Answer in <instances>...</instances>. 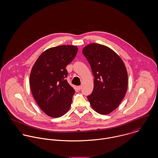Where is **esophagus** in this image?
<instances>
[{
	"mask_svg": "<svg viewBox=\"0 0 158 158\" xmlns=\"http://www.w3.org/2000/svg\"><path fill=\"white\" fill-rule=\"evenodd\" d=\"M77 89H78V90H81V86H77Z\"/></svg>",
	"mask_w": 158,
	"mask_h": 158,
	"instance_id": "obj_1",
	"label": "esophagus"
}]
</instances>
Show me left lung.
<instances>
[{"instance_id": "1", "label": "left lung", "mask_w": 158, "mask_h": 158, "mask_svg": "<svg viewBox=\"0 0 158 158\" xmlns=\"http://www.w3.org/2000/svg\"><path fill=\"white\" fill-rule=\"evenodd\" d=\"M94 77V89L88 96L92 108L102 115L115 110L128 87V73L120 56L110 48L93 43L83 49Z\"/></svg>"}]
</instances>
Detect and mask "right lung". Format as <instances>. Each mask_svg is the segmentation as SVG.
<instances>
[{"mask_svg":"<svg viewBox=\"0 0 158 158\" xmlns=\"http://www.w3.org/2000/svg\"><path fill=\"white\" fill-rule=\"evenodd\" d=\"M76 46L63 45L44 51L31 69L30 86L40 108L48 116L57 118L68 112L75 93L66 78V66L75 57Z\"/></svg>","mask_w":158,"mask_h":158,"instance_id":"add662e5","label":"right lung"}]
</instances>
